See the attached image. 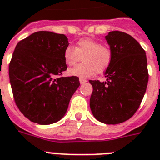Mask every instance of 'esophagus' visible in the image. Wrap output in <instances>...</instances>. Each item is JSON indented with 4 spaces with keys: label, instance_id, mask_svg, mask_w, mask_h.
<instances>
[{
    "label": "esophagus",
    "instance_id": "esophagus-1",
    "mask_svg": "<svg viewBox=\"0 0 160 160\" xmlns=\"http://www.w3.org/2000/svg\"><path fill=\"white\" fill-rule=\"evenodd\" d=\"M80 84H84V83L87 82V80L84 78H80Z\"/></svg>",
    "mask_w": 160,
    "mask_h": 160
}]
</instances>
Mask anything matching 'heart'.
Masks as SVG:
<instances>
[{"label":"heart","mask_w":160,"mask_h":160,"mask_svg":"<svg viewBox=\"0 0 160 160\" xmlns=\"http://www.w3.org/2000/svg\"><path fill=\"white\" fill-rule=\"evenodd\" d=\"M64 61L69 67L76 65L82 60L81 64L70 69V76L88 77L95 73H102L108 68L112 59L109 47L89 38H81L75 48L67 46L64 51Z\"/></svg>","instance_id":"b5f03b06"}]
</instances>
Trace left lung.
<instances>
[{
    "label": "left lung",
    "instance_id": "8db88e82",
    "mask_svg": "<svg viewBox=\"0 0 160 160\" xmlns=\"http://www.w3.org/2000/svg\"><path fill=\"white\" fill-rule=\"evenodd\" d=\"M112 59L105 71V82L89 80L93 86L89 106L98 121L118 124L128 120L141 105L149 73L145 52L131 35L112 31L105 37Z\"/></svg>",
    "mask_w": 160,
    "mask_h": 160
}]
</instances>
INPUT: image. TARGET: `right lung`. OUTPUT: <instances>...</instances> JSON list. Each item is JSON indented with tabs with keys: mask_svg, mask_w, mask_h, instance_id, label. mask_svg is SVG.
<instances>
[{
	"mask_svg": "<svg viewBox=\"0 0 160 160\" xmlns=\"http://www.w3.org/2000/svg\"><path fill=\"white\" fill-rule=\"evenodd\" d=\"M66 35L38 31L18 42L9 66L15 104L33 122L48 125L64 116L80 86L77 76H62L67 71Z\"/></svg>",
	"mask_w": 160,
	"mask_h": 160,
	"instance_id": "obj_1",
	"label": "right lung"
}]
</instances>
